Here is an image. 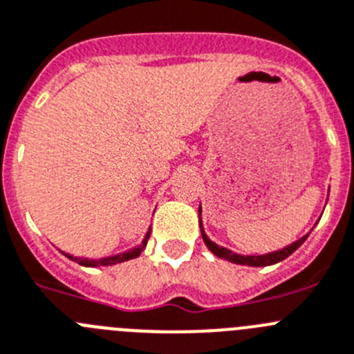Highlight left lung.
Wrapping results in <instances>:
<instances>
[{"instance_id": "left-lung-1", "label": "left lung", "mask_w": 354, "mask_h": 354, "mask_svg": "<svg viewBox=\"0 0 354 354\" xmlns=\"http://www.w3.org/2000/svg\"><path fill=\"white\" fill-rule=\"evenodd\" d=\"M199 227H201V236H203V240H205L206 247H208L216 257H221V259H225L229 261V263H234V264H245V266H270V264L280 263V261H284L286 257L291 256L296 248L300 247L308 236V234L307 236H301L300 240H296L295 243L288 245V247H284L282 250H275V252L264 254V256H241V254L232 252V250H229V248L216 245L215 241H212L208 236H206L205 229H203V221H201V205H199Z\"/></svg>"}]
</instances>
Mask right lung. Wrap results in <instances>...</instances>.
Segmentation results:
<instances>
[{
  "label": "right lung",
  "mask_w": 354,
  "mask_h": 354,
  "mask_svg": "<svg viewBox=\"0 0 354 354\" xmlns=\"http://www.w3.org/2000/svg\"><path fill=\"white\" fill-rule=\"evenodd\" d=\"M148 238H149V232H146L145 240H142V243L139 245V247H133L130 248V250H127V252L123 254H116V256H109V257H102V259H88V257H74L72 254H65L66 257H68L70 261H75L77 264H81V266H88V268H97V266H113V264H118V263H125V261L129 259H133V257H138L139 254L142 252L146 248V243H148Z\"/></svg>",
  "instance_id": "obj_1"
}]
</instances>
